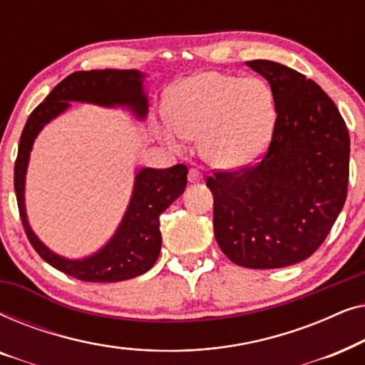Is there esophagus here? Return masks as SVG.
<instances>
[{
    "mask_svg": "<svg viewBox=\"0 0 365 365\" xmlns=\"http://www.w3.org/2000/svg\"><path fill=\"white\" fill-rule=\"evenodd\" d=\"M187 179H189V182H194V184L201 182L202 181V173L197 171V169H189Z\"/></svg>",
    "mask_w": 365,
    "mask_h": 365,
    "instance_id": "1",
    "label": "esophagus"
}]
</instances>
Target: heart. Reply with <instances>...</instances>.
I'll list each match as a JSON object with an SVG mask.
<instances>
[{"mask_svg":"<svg viewBox=\"0 0 365 365\" xmlns=\"http://www.w3.org/2000/svg\"><path fill=\"white\" fill-rule=\"evenodd\" d=\"M166 118L179 138H199V151L209 164L236 169L266 149L276 124V101L259 79L199 73L174 89ZM163 138L174 144L169 131Z\"/></svg>","mask_w":365,"mask_h":365,"instance_id":"b5f03b06","label":"heart"}]
</instances>
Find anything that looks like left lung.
Wrapping results in <instances>:
<instances>
[{
    "mask_svg": "<svg viewBox=\"0 0 365 365\" xmlns=\"http://www.w3.org/2000/svg\"><path fill=\"white\" fill-rule=\"evenodd\" d=\"M246 64L271 84L276 124L257 163L206 178L214 236L237 266L286 267L312 256L342 211L351 138L337 106L312 79L266 59Z\"/></svg>",
    "mask_w": 365,
    "mask_h": 365,
    "instance_id": "8db88e82",
    "label": "left lung"
}]
</instances>
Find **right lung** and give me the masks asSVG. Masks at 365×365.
<instances>
[{"label": "right lung", "mask_w": 365, "mask_h": 365, "mask_svg": "<svg viewBox=\"0 0 365 365\" xmlns=\"http://www.w3.org/2000/svg\"><path fill=\"white\" fill-rule=\"evenodd\" d=\"M68 101L94 103L101 106H128L138 118L148 111L139 71L91 69L76 71L58 83L41 104L29 114L18 146L14 163V191L24 232L34 251L58 271L84 282H118L141 276L158 261L161 251L159 216L181 196L187 182L184 164L168 169H141L134 182L131 202L114 237L94 256L83 261H68L44 247L29 227L24 211V174L34 138L44 124L69 106Z\"/></svg>", "instance_id": "1"}]
</instances>
